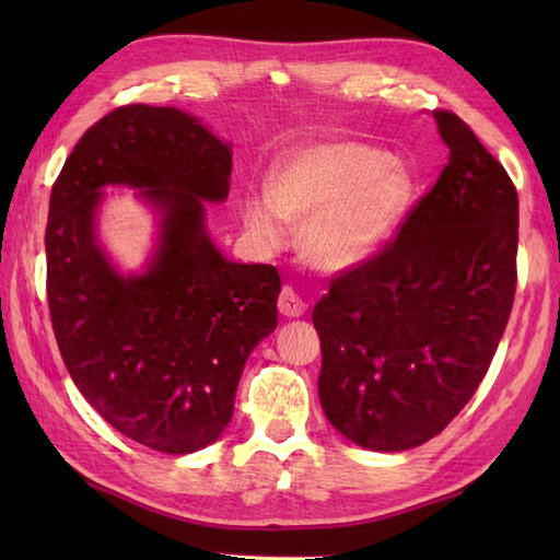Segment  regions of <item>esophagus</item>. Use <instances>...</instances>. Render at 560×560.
Here are the masks:
<instances>
[{
    "label": "esophagus",
    "mask_w": 560,
    "mask_h": 560,
    "mask_svg": "<svg viewBox=\"0 0 560 560\" xmlns=\"http://www.w3.org/2000/svg\"><path fill=\"white\" fill-rule=\"evenodd\" d=\"M305 301L299 293L293 291V287H283L279 293V313L283 317H301L305 313Z\"/></svg>",
    "instance_id": "1"
}]
</instances>
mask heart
Returning <instances> with one entry per match:
<instances>
[{"label":"heart","mask_w":560,"mask_h":560,"mask_svg":"<svg viewBox=\"0 0 560 560\" xmlns=\"http://www.w3.org/2000/svg\"><path fill=\"white\" fill-rule=\"evenodd\" d=\"M413 175L389 153L325 141L293 151L269 177V192L243 199V221L261 245L279 247L289 221L303 223V253L317 269L347 271L373 259L413 201Z\"/></svg>","instance_id":"b5f03b06"}]
</instances>
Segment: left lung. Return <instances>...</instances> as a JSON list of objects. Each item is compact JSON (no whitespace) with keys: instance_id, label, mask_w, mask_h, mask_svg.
Here are the masks:
<instances>
[{"instance_id":"left-lung-1","label":"left lung","mask_w":560,"mask_h":560,"mask_svg":"<svg viewBox=\"0 0 560 560\" xmlns=\"http://www.w3.org/2000/svg\"><path fill=\"white\" fill-rule=\"evenodd\" d=\"M450 149L395 241L331 279L313 311L317 389L351 443L399 452L464 409L489 371L517 287V189L469 125L433 110Z\"/></svg>"}]
</instances>
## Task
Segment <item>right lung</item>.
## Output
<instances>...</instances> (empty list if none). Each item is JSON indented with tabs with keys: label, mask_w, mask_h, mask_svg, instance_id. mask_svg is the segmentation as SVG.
I'll list each match as a JSON object with an SVG mask.
<instances>
[{
	"label": "right lung",
	"mask_w": 560,
	"mask_h": 560,
	"mask_svg": "<svg viewBox=\"0 0 560 560\" xmlns=\"http://www.w3.org/2000/svg\"><path fill=\"white\" fill-rule=\"evenodd\" d=\"M231 144L177 108L135 103L86 129L50 195L47 305L67 371L115 431L187 455L231 423L247 355L277 329L281 279L211 243L205 201L229 197ZM105 184L137 186L162 219L144 275L117 272L95 235Z\"/></svg>",
	"instance_id": "1"
}]
</instances>
